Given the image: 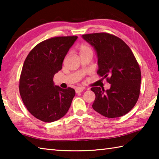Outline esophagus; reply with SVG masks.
I'll list each match as a JSON object with an SVG mask.
<instances>
[{"label":"esophagus","instance_id":"34e87169","mask_svg":"<svg viewBox=\"0 0 159 159\" xmlns=\"http://www.w3.org/2000/svg\"><path fill=\"white\" fill-rule=\"evenodd\" d=\"M84 90V88H81V87H78L76 88V93H82L83 90Z\"/></svg>","mask_w":159,"mask_h":159}]
</instances>
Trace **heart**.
Segmentation results:
<instances>
[{"label": "heart", "mask_w": 159, "mask_h": 159, "mask_svg": "<svg viewBox=\"0 0 159 159\" xmlns=\"http://www.w3.org/2000/svg\"><path fill=\"white\" fill-rule=\"evenodd\" d=\"M79 53L80 55H83V54H85V53H88V52H93V50L91 47L88 44H86V43H82L80 44L79 46Z\"/></svg>", "instance_id": "b5f03b06"}]
</instances>
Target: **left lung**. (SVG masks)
<instances>
[{"mask_svg": "<svg viewBox=\"0 0 159 159\" xmlns=\"http://www.w3.org/2000/svg\"><path fill=\"white\" fill-rule=\"evenodd\" d=\"M82 37L96 50L97 73L111 84L107 90L91 88L95 94L93 109L107 118L124 116L135 105L140 93L141 71L136 58L128 45L114 35L95 33Z\"/></svg>", "mask_w": 159, "mask_h": 159, "instance_id": "8db88e82", "label": "left lung"}]
</instances>
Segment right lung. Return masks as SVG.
<instances>
[{
  "mask_svg": "<svg viewBox=\"0 0 159 159\" xmlns=\"http://www.w3.org/2000/svg\"><path fill=\"white\" fill-rule=\"evenodd\" d=\"M77 36H59L36 45L26 57L19 89L23 103L31 115L43 122L57 120L65 115L75 96L74 89L54 85L53 77Z\"/></svg>",
  "mask_w": 159,
  "mask_h": 159,
  "instance_id": "1",
  "label": "right lung"
}]
</instances>
